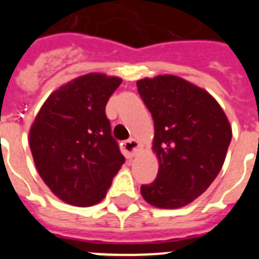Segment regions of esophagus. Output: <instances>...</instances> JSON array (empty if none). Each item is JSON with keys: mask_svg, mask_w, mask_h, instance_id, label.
I'll use <instances>...</instances> for the list:
<instances>
[{"mask_svg": "<svg viewBox=\"0 0 259 259\" xmlns=\"http://www.w3.org/2000/svg\"><path fill=\"white\" fill-rule=\"evenodd\" d=\"M141 148H143V146H141V144L139 143L137 140H135V139L124 141V143L122 144V150L127 158H134L135 155L139 154L141 150Z\"/></svg>", "mask_w": 259, "mask_h": 259, "instance_id": "34e87169", "label": "esophagus"}]
</instances>
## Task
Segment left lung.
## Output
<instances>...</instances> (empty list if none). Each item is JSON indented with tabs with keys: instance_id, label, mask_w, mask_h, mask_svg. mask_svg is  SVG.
<instances>
[{
	"instance_id": "obj_1",
	"label": "left lung",
	"mask_w": 259,
	"mask_h": 259,
	"mask_svg": "<svg viewBox=\"0 0 259 259\" xmlns=\"http://www.w3.org/2000/svg\"><path fill=\"white\" fill-rule=\"evenodd\" d=\"M154 122L152 150L157 179L141 185V196L158 209H179L210 187L232 139L230 120L207 91L176 75L137 80Z\"/></svg>"
}]
</instances>
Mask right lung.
Masks as SVG:
<instances>
[{
  "label": "right lung",
  "mask_w": 259,
  "mask_h": 259,
  "mask_svg": "<svg viewBox=\"0 0 259 259\" xmlns=\"http://www.w3.org/2000/svg\"><path fill=\"white\" fill-rule=\"evenodd\" d=\"M120 83L101 72L75 77L47 98L29 128L38 175L63 202L79 207L101 202L124 163L105 114Z\"/></svg>",
  "instance_id": "right-lung-1"
}]
</instances>
